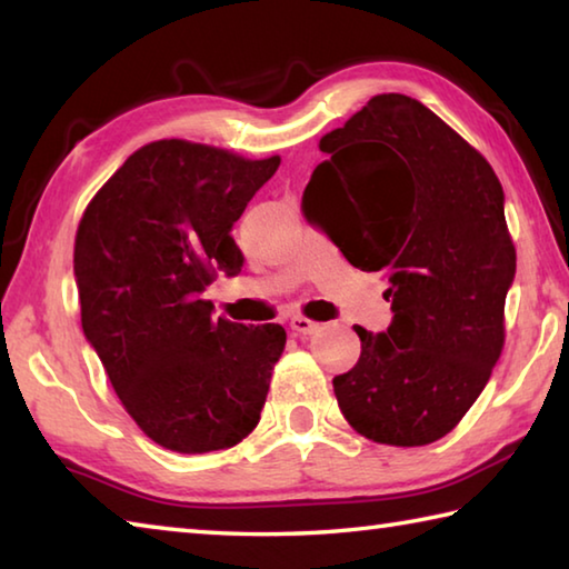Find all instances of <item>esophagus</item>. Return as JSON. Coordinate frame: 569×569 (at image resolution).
Here are the masks:
<instances>
[{
    "label": "esophagus",
    "mask_w": 569,
    "mask_h": 569,
    "mask_svg": "<svg viewBox=\"0 0 569 569\" xmlns=\"http://www.w3.org/2000/svg\"><path fill=\"white\" fill-rule=\"evenodd\" d=\"M291 329L298 333V336H311L319 331V323H313L311 319H306V316H291Z\"/></svg>",
    "instance_id": "obj_1"
}]
</instances>
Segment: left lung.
<instances>
[{
  "label": "left lung",
  "instance_id": "obj_1",
  "mask_svg": "<svg viewBox=\"0 0 569 569\" xmlns=\"http://www.w3.org/2000/svg\"><path fill=\"white\" fill-rule=\"evenodd\" d=\"M301 210L346 261L389 276L387 331L353 326L361 356L333 379L366 439H441L487 387L505 343L517 253L495 170L427 104L377 94L321 138Z\"/></svg>",
  "mask_w": 569,
  "mask_h": 569
}]
</instances>
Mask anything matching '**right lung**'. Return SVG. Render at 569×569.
<instances>
[{
  "label": "right lung",
  "mask_w": 569,
  "mask_h": 569,
  "mask_svg": "<svg viewBox=\"0 0 569 569\" xmlns=\"http://www.w3.org/2000/svg\"><path fill=\"white\" fill-rule=\"evenodd\" d=\"M278 166V156L150 142L104 182L77 228L84 339L122 407L170 451L233 447L261 419L283 326L216 321L206 288L243 266L230 230Z\"/></svg>",
  "instance_id": "obj_1"
}]
</instances>
